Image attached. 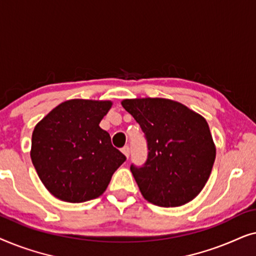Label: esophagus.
<instances>
[{
	"mask_svg": "<svg viewBox=\"0 0 256 256\" xmlns=\"http://www.w3.org/2000/svg\"><path fill=\"white\" fill-rule=\"evenodd\" d=\"M122 152H124L127 157H129V154H130V148H129L128 146H124V148H122Z\"/></svg>",
	"mask_w": 256,
	"mask_h": 256,
	"instance_id": "34e87169",
	"label": "esophagus"
}]
</instances>
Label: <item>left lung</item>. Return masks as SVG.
Segmentation results:
<instances>
[{
    "instance_id": "1",
    "label": "left lung",
    "mask_w": 256,
    "mask_h": 256,
    "mask_svg": "<svg viewBox=\"0 0 256 256\" xmlns=\"http://www.w3.org/2000/svg\"><path fill=\"white\" fill-rule=\"evenodd\" d=\"M144 132L148 157L130 171L143 197L160 208L182 206L205 186L216 160L206 120L176 101L146 98L122 101Z\"/></svg>"
}]
</instances>
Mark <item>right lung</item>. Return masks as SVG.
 <instances>
[{"label":"right lung","instance_id":"obj_1","mask_svg":"<svg viewBox=\"0 0 256 256\" xmlns=\"http://www.w3.org/2000/svg\"><path fill=\"white\" fill-rule=\"evenodd\" d=\"M110 107V101L68 100L34 127L31 160L56 198L82 202L100 197L126 160L99 126Z\"/></svg>","mask_w":256,"mask_h":256}]
</instances>
